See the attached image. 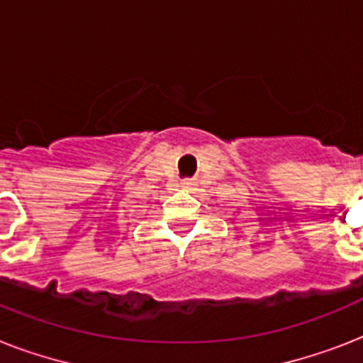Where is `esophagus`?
Returning <instances> with one entry per match:
<instances>
[{"label": "esophagus", "instance_id": "34e87169", "mask_svg": "<svg viewBox=\"0 0 363 363\" xmlns=\"http://www.w3.org/2000/svg\"><path fill=\"white\" fill-rule=\"evenodd\" d=\"M192 186V182H186V188H190Z\"/></svg>", "mask_w": 363, "mask_h": 363}]
</instances>
